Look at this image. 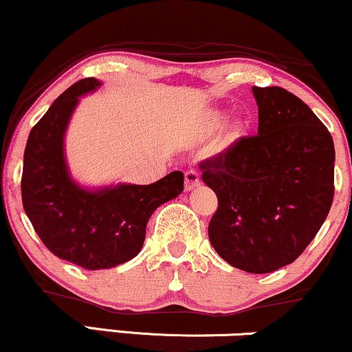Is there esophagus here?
<instances>
[{
  "mask_svg": "<svg viewBox=\"0 0 352 352\" xmlns=\"http://www.w3.org/2000/svg\"><path fill=\"white\" fill-rule=\"evenodd\" d=\"M200 177L195 170H187L185 172V190H194L195 187H199Z\"/></svg>",
  "mask_w": 352,
  "mask_h": 352,
  "instance_id": "esophagus-1",
  "label": "esophagus"
}]
</instances>
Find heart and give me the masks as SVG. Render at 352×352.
<instances>
[{
	"instance_id": "1",
	"label": "heart",
	"mask_w": 352,
	"mask_h": 352,
	"mask_svg": "<svg viewBox=\"0 0 352 352\" xmlns=\"http://www.w3.org/2000/svg\"><path fill=\"white\" fill-rule=\"evenodd\" d=\"M223 122H226V115H223L222 111H212V113H208L206 118V130L207 132H215V130H219L220 126L223 125ZM242 133H244V126H242L241 123L230 125L229 130H227L222 138V146L232 145L234 142H237L239 138L242 137Z\"/></svg>"
}]
</instances>
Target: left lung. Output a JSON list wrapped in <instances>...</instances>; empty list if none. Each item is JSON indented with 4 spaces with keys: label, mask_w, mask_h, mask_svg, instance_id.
<instances>
[{
    "label": "left lung",
    "mask_w": 352,
    "mask_h": 352,
    "mask_svg": "<svg viewBox=\"0 0 352 352\" xmlns=\"http://www.w3.org/2000/svg\"><path fill=\"white\" fill-rule=\"evenodd\" d=\"M257 135L200 162L219 199L208 223L215 252L234 267L267 274L311 244L334 199V142L314 111L280 87H252Z\"/></svg>",
    "instance_id": "1"
}]
</instances>
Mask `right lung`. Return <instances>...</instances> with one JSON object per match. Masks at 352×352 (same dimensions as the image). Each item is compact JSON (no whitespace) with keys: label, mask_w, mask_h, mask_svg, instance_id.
Returning a JSON list of instances; mask_svg holds the SVG:
<instances>
[{"label":"right lung","mask_w":352,"mask_h":352,"mask_svg":"<svg viewBox=\"0 0 352 352\" xmlns=\"http://www.w3.org/2000/svg\"><path fill=\"white\" fill-rule=\"evenodd\" d=\"M83 78L63 91L33 126L23 158V207L52 254L88 270L117 267L140 252L146 222L184 190V173L150 185L118 184L98 190L69 175L63 138L78 100L100 87Z\"/></svg>","instance_id":"right-lung-1"}]
</instances>
